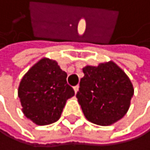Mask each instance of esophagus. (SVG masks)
Masks as SVG:
<instances>
[{
    "mask_svg": "<svg viewBox=\"0 0 150 150\" xmlns=\"http://www.w3.org/2000/svg\"><path fill=\"white\" fill-rule=\"evenodd\" d=\"M73 89H74L75 93H77V92H78V91H79V86H75V87L73 88Z\"/></svg>",
    "mask_w": 150,
    "mask_h": 150,
    "instance_id": "obj_1",
    "label": "esophagus"
}]
</instances>
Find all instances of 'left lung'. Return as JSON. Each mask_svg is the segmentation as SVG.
<instances>
[{"label":"left lung","mask_w":150,"mask_h":150,"mask_svg":"<svg viewBox=\"0 0 150 150\" xmlns=\"http://www.w3.org/2000/svg\"><path fill=\"white\" fill-rule=\"evenodd\" d=\"M80 81L77 98L86 118L107 126L124 117L130 107L134 88L125 72L114 62L87 65Z\"/></svg>","instance_id":"1"}]
</instances>
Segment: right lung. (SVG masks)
I'll use <instances>...</instances> for the list:
<instances>
[{
	"mask_svg": "<svg viewBox=\"0 0 150 150\" xmlns=\"http://www.w3.org/2000/svg\"><path fill=\"white\" fill-rule=\"evenodd\" d=\"M67 74L56 61L41 59L20 82L18 96L26 117L37 125H48L61 117L67 99L75 94Z\"/></svg>",
	"mask_w": 150,
	"mask_h": 150,
	"instance_id": "add662e5",
	"label": "right lung"
}]
</instances>
